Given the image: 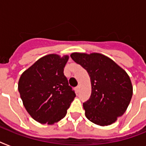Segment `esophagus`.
I'll return each mask as SVG.
<instances>
[{
  "label": "esophagus",
  "instance_id": "esophagus-1",
  "mask_svg": "<svg viewBox=\"0 0 146 146\" xmlns=\"http://www.w3.org/2000/svg\"><path fill=\"white\" fill-rule=\"evenodd\" d=\"M80 86H78L76 87V92H80Z\"/></svg>",
  "mask_w": 146,
  "mask_h": 146
}]
</instances>
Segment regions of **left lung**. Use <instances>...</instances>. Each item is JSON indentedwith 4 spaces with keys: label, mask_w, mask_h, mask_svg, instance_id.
I'll return each mask as SVG.
<instances>
[{
    "label": "left lung",
    "mask_w": 146,
    "mask_h": 146,
    "mask_svg": "<svg viewBox=\"0 0 146 146\" xmlns=\"http://www.w3.org/2000/svg\"><path fill=\"white\" fill-rule=\"evenodd\" d=\"M70 57L90 77L91 96L83 104L87 119L102 127L113 123L125 113L131 101L133 86L129 75L102 54L74 52Z\"/></svg>",
    "instance_id": "1"
}]
</instances>
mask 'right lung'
Instances as JSON below:
<instances>
[{"label": "right lung", "mask_w": 146, "mask_h": 146, "mask_svg": "<svg viewBox=\"0 0 146 146\" xmlns=\"http://www.w3.org/2000/svg\"><path fill=\"white\" fill-rule=\"evenodd\" d=\"M68 55L50 54L22 73L18 91L29 115L37 122L52 125L66 116L76 97L64 74Z\"/></svg>", "instance_id": "1"}]
</instances>
